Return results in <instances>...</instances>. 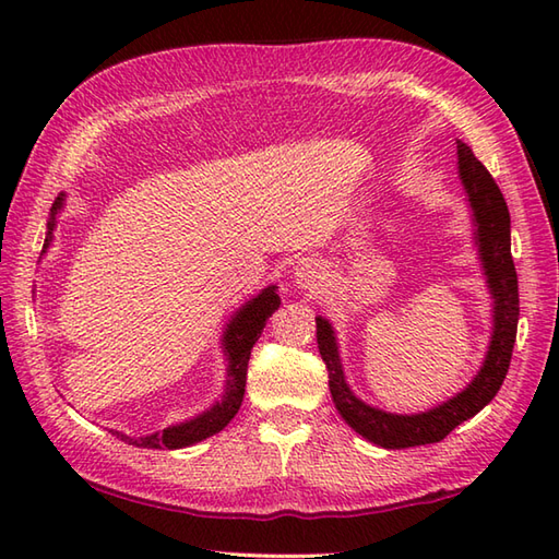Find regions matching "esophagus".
<instances>
[{
  "mask_svg": "<svg viewBox=\"0 0 559 559\" xmlns=\"http://www.w3.org/2000/svg\"><path fill=\"white\" fill-rule=\"evenodd\" d=\"M295 283H298L302 290H310V293L322 288V283H324L322 264H317L314 259H302L298 269H295Z\"/></svg>",
  "mask_w": 559,
  "mask_h": 559,
  "instance_id": "esophagus-1",
  "label": "esophagus"
}]
</instances>
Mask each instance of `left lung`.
Returning <instances> with one entry per match:
<instances>
[{
	"instance_id": "1",
	"label": "left lung",
	"mask_w": 559,
	"mask_h": 559,
	"mask_svg": "<svg viewBox=\"0 0 559 559\" xmlns=\"http://www.w3.org/2000/svg\"><path fill=\"white\" fill-rule=\"evenodd\" d=\"M459 151V180L466 189L468 206L476 225V247L478 259L485 273V283L492 295V336L488 355H485L478 374L471 379V384L459 391L456 396L447 399L439 406L399 415L386 413L365 403L350 391L346 374H343L338 343L334 326L329 319L317 317V343L319 355L326 362L329 370V389L334 406L355 432L362 435L367 442L384 449H406L420 444H435L454 430L463 420L480 413L500 391L509 360H512L516 324H519V281L512 259V221H509L507 201L495 185L492 175L485 170V165L473 156L471 146L456 141Z\"/></svg>"
}]
</instances>
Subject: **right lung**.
I'll return each mask as SVG.
<instances>
[{
    "instance_id": "right-lung-1",
    "label": "right lung",
    "mask_w": 559,
    "mask_h": 559,
    "mask_svg": "<svg viewBox=\"0 0 559 559\" xmlns=\"http://www.w3.org/2000/svg\"><path fill=\"white\" fill-rule=\"evenodd\" d=\"M64 197H67L64 192L59 194L50 209L43 254L52 245V237H55L52 230L57 228L59 211L64 209ZM278 305H281V298L276 293V286H269L259 295H254L252 300H247L240 310H237L228 319V324H225V331L221 336V348L225 353V360H228V370H225L228 374H225V391H223L221 401L213 403V406L206 408L204 413L194 415V418L170 425V427H165V430H158L153 435H144V437H129L122 432H112V435L122 437V442H129L134 447H144V449H182V447H192V444L201 442V439L221 432L242 406L249 353H252L254 343L261 336V331H264L269 317L278 310Z\"/></svg>"
}]
</instances>
